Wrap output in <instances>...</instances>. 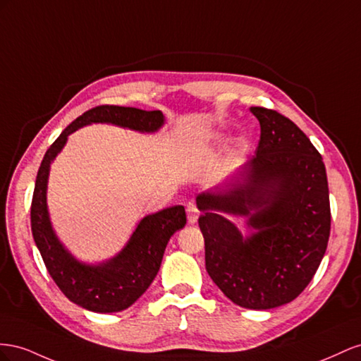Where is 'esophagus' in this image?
Listing matches in <instances>:
<instances>
[{
	"label": "esophagus",
	"instance_id": "34e87169",
	"mask_svg": "<svg viewBox=\"0 0 361 361\" xmlns=\"http://www.w3.org/2000/svg\"><path fill=\"white\" fill-rule=\"evenodd\" d=\"M186 212H188V221L189 224H197L198 218H200V210L197 207V204H195L193 201L188 204L186 207Z\"/></svg>",
	"mask_w": 361,
	"mask_h": 361
}]
</instances>
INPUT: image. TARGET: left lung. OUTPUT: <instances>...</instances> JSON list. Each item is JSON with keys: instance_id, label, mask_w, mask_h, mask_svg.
I'll list each match as a JSON object with an SVG mask.
<instances>
[{"instance_id": "8db88e82", "label": "left lung", "mask_w": 361, "mask_h": 361, "mask_svg": "<svg viewBox=\"0 0 361 361\" xmlns=\"http://www.w3.org/2000/svg\"><path fill=\"white\" fill-rule=\"evenodd\" d=\"M260 122L252 159L230 180L197 197L205 269L243 308L269 310L293 301L326 251L331 213L321 154L280 113L251 107ZM245 219L243 236L226 214Z\"/></svg>"}]
</instances>
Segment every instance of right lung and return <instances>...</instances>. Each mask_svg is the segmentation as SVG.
Listing matches in <instances>:
<instances>
[{
	"label": "right lung",
	"mask_w": 361,
	"mask_h": 361,
	"mask_svg": "<svg viewBox=\"0 0 361 361\" xmlns=\"http://www.w3.org/2000/svg\"><path fill=\"white\" fill-rule=\"evenodd\" d=\"M90 123H110L139 133H156L164 126L160 110L98 106L85 111L61 131L37 171L32 201V233L47 269L69 301L95 313H116L135 304L156 278L171 235L186 225L183 205H172L142 218L126 246L109 260L85 263L60 242L49 219L47 190L51 163L68 136Z\"/></svg>",
	"instance_id": "1"
}]
</instances>
